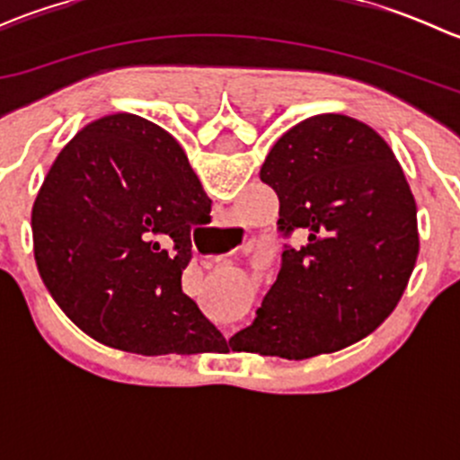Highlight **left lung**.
I'll return each instance as SVG.
<instances>
[{
    "label": "left lung",
    "instance_id": "1",
    "mask_svg": "<svg viewBox=\"0 0 460 460\" xmlns=\"http://www.w3.org/2000/svg\"><path fill=\"white\" fill-rule=\"evenodd\" d=\"M282 267L234 349L305 360L363 341L396 309L419 258L416 200L389 144L341 113L303 119L269 151Z\"/></svg>",
    "mask_w": 460,
    "mask_h": 460
}]
</instances>
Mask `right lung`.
<instances>
[{
  "label": "right lung",
  "mask_w": 460,
  "mask_h": 460,
  "mask_svg": "<svg viewBox=\"0 0 460 460\" xmlns=\"http://www.w3.org/2000/svg\"><path fill=\"white\" fill-rule=\"evenodd\" d=\"M211 200L178 140L133 113L86 124L31 213L41 282L86 336L142 356L226 345L182 291L191 229Z\"/></svg>",
  "instance_id": "1"
}]
</instances>
